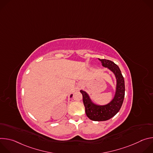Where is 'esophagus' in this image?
Instances as JSON below:
<instances>
[{"label":"esophagus","mask_w":153,"mask_h":153,"mask_svg":"<svg viewBox=\"0 0 153 153\" xmlns=\"http://www.w3.org/2000/svg\"><path fill=\"white\" fill-rule=\"evenodd\" d=\"M80 87H81V86H80Z\"/></svg>","instance_id":"esophagus-1"}]
</instances>
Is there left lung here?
I'll return each mask as SVG.
<instances>
[{"label": "left lung", "instance_id": "obj_1", "mask_svg": "<svg viewBox=\"0 0 153 153\" xmlns=\"http://www.w3.org/2000/svg\"><path fill=\"white\" fill-rule=\"evenodd\" d=\"M103 67L111 71L116 80V91L113 99L107 104L99 105L94 103L90 95L81 90L86 114L90 119L94 121H105L114 117L120 110L125 97V81L121 71L113 62L100 59Z\"/></svg>", "mask_w": 153, "mask_h": 153}]
</instances>
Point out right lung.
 <instances>
[{
    "mask_svg": "<svg viewBox=\"0 0 153 153\" xmlns=\"http://www.w3.org/2000/svg\"><path fill=\"white\" fill-rule=\"evenodd\" d=\"M72 96H73V94H71V96H70V98H71V97H72Z\"/></svg>",
    "mask_w": 153,
    "mask_h": 153,
    "instance_id": "obj_1",
    "label": "right lung"
}]
</instances>
